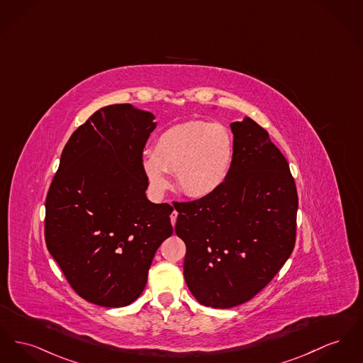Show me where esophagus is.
Wrapping results in <instances>:
<instances>
[{
	"label": "esophagus",
	"instance_id": "34e87169",
	"mask_svg": "<svg viewBox=\"0 0 363 363\" xmlns=\"http://www.w3.org/2000/svg\"><path fill=\"white\" fill-rule=\"evenodd\" d=\"M177 216H178V213L177 211H172L170 215L171 223H172V226L175 225V222H177Z\"/></svg>",
	"mask_w": 363,
	"mask_h": 363
}]
</instances>
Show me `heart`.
<instances>
[{
    "label": "heart",
    "instance_id": "b5f03b06",
    "mask_svg": "<svg viewBox=\"0 0 363 363\" xmlns=\"http://www.w3.org/2000/svg\"><path fill=\"white\" fill-rule=\"evenodd\" d=\"M235 159V140L220 123L191 121L164 130L155 140L152 155L143 159L150 188H169L166 172H175L181 191L193 197L216 192L228 179Z\"/></svg>",
    "mask_w": 363,
    "mask_h": 363
}]
</instances>
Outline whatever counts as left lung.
I'll use <instances>...</instances> for the list:
<instances>
[{
  "instance_id": "obj_1",
  "label": "left lung",
  "mask_w": 363,
  "mask_h": 363,
  "mask_svg": "<svg viewBox=\"0 0 363 363\" xmlns=\"http://www.w3.org/2000/svg\"><path fill=\"white\" fill-rule=\"evenodd\" d=\"M230 128L235 159L228 179L210 196L174 206L175 233L186 245V285L213 308L257 295L296 241L298 192L286 159L251 118Z\"/></svg>"
}]
</instances>
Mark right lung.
Instances as JSON below:
<instances>
[{"label": "right lung", "instance_id": "right-lung-1", "mask_svg": "<svg viewBox=\"0 0 363 363\" xmlns=\"http://www.w3.org/2000/svg\"><path fill=\"white\" fill-rule=\"evenodd\" d=\"M155 116L130 104L94 112L65 144L45 201V241L71 288L103 307L138 298L172 207L145 196L143 152Z\"/></svg>", "mask_w": 363, "mask_h": 363}]
</instances>
